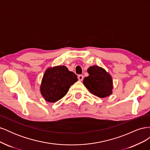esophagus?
<instances>
[{
    "label": "esophagus",
    "instance_id": "34e87169",
    "mask_svg": "<svg viewBox=\"0 0 150 150\" xmlns=\"http://www.w3.org/2000/svg\"><path fill=\"white\" fill-rule=\"evenodd\" d=\"M83 79H84V76H83V75L80 74V75L78 76V79H79V81H83Z\"/></svg>",
    "mask_w": 150,
    "mask_h": 150
}]
</instances>
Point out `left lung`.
I'll return each mask as SVG.
<instances>
[{
  "mask_svg": "<svg viewBox=\"0 0 150 150\" xmlns=\"http://www.w3.org/2000/svg\"><path fill=\"white\" fill-rule=\"evenodd\" d=\"M89 76L83 80V84L92 94L99 98L109 96L112 93V81L105 69L98 66L88 69Z\"/></svg>",
  "mask_w": 150,
  "mask_h": 150,
  "instance_id": "obj_1",
  "label": "left lung"
}]
</instances>
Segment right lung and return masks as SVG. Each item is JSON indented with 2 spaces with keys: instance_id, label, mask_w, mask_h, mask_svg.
I'll list each match as a JSON object with an SVG mask.
<instances>
[{
  "instance_id": "right-lung-1",
  "label": "right lung",
  "mask_w": 150,
  "mask_h": 150,
  "mask_svg": "<svg viewBox=\"0 0 150 150\" xmlns=\"http://www.w3.org/2000/svg\"><path fill=\"white\" fill-rule=\"evenodd\" d=\"M77 81V76L64 66L49 68L43 76L40 92L46 101L56 102L65 96Z\"/></svg>"
}]
</instances>
